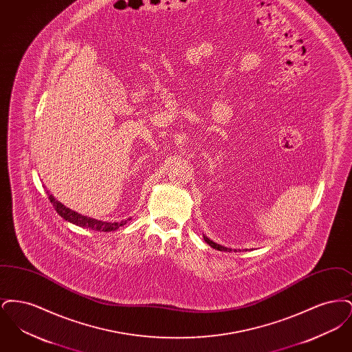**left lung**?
I'll return each mask as SVG.
<instances>
[{"label":"left lung","instance_id":"1","mask_svg":"<svg viewBox=\"0 0 352 352\" xmlns=\"http://www.w3.org/2000/svg\"><path fill=\"white\" fill-rule=\"evenodd\" d=\"M204 237V241L208 244V245H211L212 248H215V250H218V251H232V250H230V248H226V247H223V245H220V244H217V243H214L212 240H210L208 237H206V236H203ZM236 251V250H234Z\"/></svg>","mask_w":352,"mask_h":352}]
</instances>
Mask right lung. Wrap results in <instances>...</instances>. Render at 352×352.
Wrapping results in <instances>:
<instances>
[{
	"label": "right lung",
	"mask_w": 352,
	"mask_h": 352,
	"mask_svg": "<svg viewBox=\"0 0 352 352\" xmlns=\"http://www.w3.org/2000/svg\"><path fill=\"white\" fill-rule=\"evenodd\" d=\"M49 199H50L55 211L69 223L72 224H76L82 228H89V230H94V231H101V232H111V231H116L121 226L126 224L128 220H122L121 223H111V221H101L98 219L88 218V217H84L82 214H78L72 210H69L68 207H66L65 204H62L60 201H56L52 195H49Z\"/></svg>",
	"instance_id": "right-lung-1"
}]
</instances>
